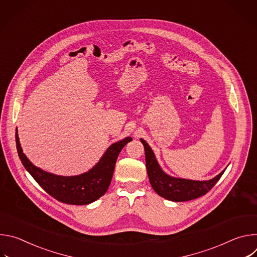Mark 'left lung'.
Instances as JSON below:
<instances>
[{
    "label": "left lung",
    "mask_w": 257,
    "mask_h": 257,
    "mask_svg": "<svg viewBox=\"0 0 257 257\" xmlns=\"http://www.w3.org/2000/svg\"><path fill=\"white\" fill-rule=\"evenodd\" d=\"M146 171L154 190L162 197L172 201H187L198 198L206 194L222 177L225 171L208 181H193L186 179L173 178L165 174L160 168L151 146L143 139Z\"/></svg>",
    "instance_id": "obj_1"
}]
</instances>
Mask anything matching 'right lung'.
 <instances>
[{
  "label": "right lung",
  "mask_w": 257,
  "mask_h": 257,
  "mask_svg": "<svg viewBox=\"0 0 257 257\" xmlns=\"http://www.w3.org/2000/svg\"><path fill=\"white\" fill-rule=\"evenodd\" d=\"M131 140V137H127L112 144L97 165L87 173L74 177H62L36 168L28 161L22 153L16 130V148L24 168L48 194L58 201L73 205L89 204L106 192L111 184L118 156Z\"/></svg>",
  "instance_id": "add662e5"
}]
</instances>
